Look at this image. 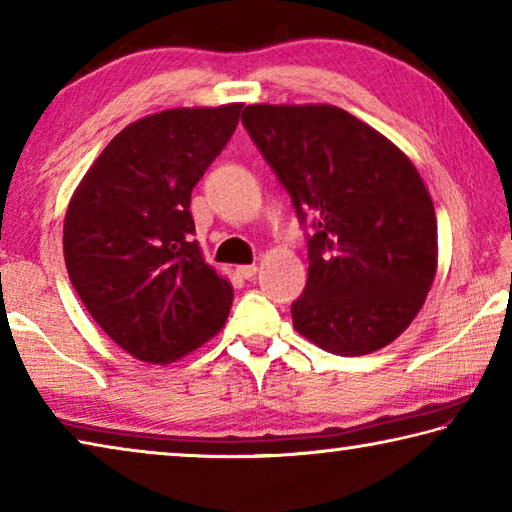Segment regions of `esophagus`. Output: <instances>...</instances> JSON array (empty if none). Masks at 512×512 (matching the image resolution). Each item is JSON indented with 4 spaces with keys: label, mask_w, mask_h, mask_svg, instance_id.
<instances>
[{
    "label": "esophagus",
    "mask_w": 512,
    "mask_h": 512,
    "mask_svg": "<svg viewBox=\"0 0 512 512\" xmlns=\"http://www.w3.org/2000/svg\"><path fill=\"white\" fill-rule=\"evenodd\" d=\"M257 273V264H244V266H237V275L244 277V280H250V277H255Z\"/></svg>",
    "instance_id": "obj_1"
}]
</instances>
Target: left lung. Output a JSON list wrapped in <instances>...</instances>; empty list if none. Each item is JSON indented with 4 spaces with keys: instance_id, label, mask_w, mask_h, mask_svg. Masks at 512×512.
I'll return each mask as SVG.
<instances>
[{
    "instance_id": "left-lung-1",
    "label": "left lung",
    "mask_w": 512,
    "mask_h": 512,
    "mask_svg": "<svg viewBox=\"0 0 512 512\" xmlns=\"http://www.w3.org/2000/svg\"><path fill=\"white\" fill-rule=\"evenodd\" d=\"M244 121L287 189L307 239L309 275L293 327L332 354L393 343L436 277V210L397 146L327 103L246 106Z\"/></svg>"
}]
</instances>
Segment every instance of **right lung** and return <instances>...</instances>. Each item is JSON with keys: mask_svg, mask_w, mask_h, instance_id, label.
<instances>
[{"mask_svg": "<svg viewBox=\"0 0 512 512\" xmlns=\"http://www.w3.org/2000/svg\"><path fill=\"white\" fill-rule=\"evenodd\" d=\"M244 103L142 117L103 149L67 205L65 266L85 309L119 348L171 363L225 325L232 287L194 241L192 189Z\"/></svg>", "mask_w": 512, "mask_h": 512, "instance_id": "1", "label": "right lung"}]
</instances>
